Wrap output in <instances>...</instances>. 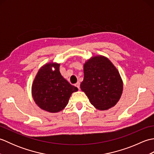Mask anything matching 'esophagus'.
<instances>
[{"label":"esophagus","mask_w":154,"mask_h":154,"mask_svg":"<svg viewBox=\"0 0 154 154\" xmlns=\"http://www.w3.org/2000/svg\"><path fill=\"white\" fill-rule=\"evenodd\" d=\"M75 86L78 88V89H80V83L79 82H77L76 84L75 85Z\"/></svg>","instance_id":"esophagus-1"}]
</instances>
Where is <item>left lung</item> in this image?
<instances>
[{"mask_svg": "<svg viewBox=\"0 0 154 154\" xmlns=\"http://www.w3.org/2000/svg\"><path fill=\"white\" fill-rule=\"evenodd\" d=\"M81 89L97 109L106 110L115 106L123 91V82L116 67L103 55H95L83 65Z\"/></svg>", "mask_w": 154, "mask_h": 154, "instance_id": "left-lung-1", "label": "left lung"}]
</instances>
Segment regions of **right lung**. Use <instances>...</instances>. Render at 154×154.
I'll return each mask as SVG.
<instances>
[{"label": "right lung", "mask_w": 154, "mask_h": 154, "mask_svg": "<svg viewBox=\"0 0 154 154\" xmlns=\"http://www.w3.org/2000/svg\"><path fill=\"white\" fill-rule=\"evenodd\" d=\"M60 65L54 62L44 65L38 70L32 86L35 104L41 109L51 113L64 109L71 94L78 91L61 75Z\"/></svg>", "instance_id": "1"}]
</instances>
